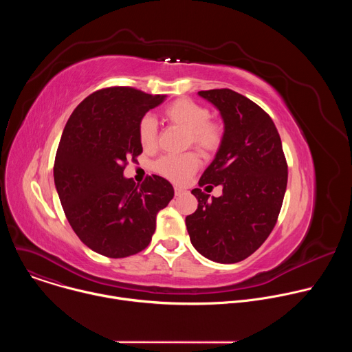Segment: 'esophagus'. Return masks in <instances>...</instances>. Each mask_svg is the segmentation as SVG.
Listing matches in <instances>:
<instances>
[{
  "mask_svg": "<svg viewBox=\"0 0 352 352\" xmlns=\"http://www.w3.org/2000/svg\"><path fill=\"white\" fill-rule=\"evenodd\" d=\"M184 192H185V189H184V188H181V186H175V188H174V193H175V196H181Z\"/></svg>",
  "mask_w": 352,
  "mask_h": 352,
  "instance_id": "obj_1",
  "label": "esophagus"
}]
</instances>
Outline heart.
<instances>
[{
  "label": "heart",
  "mask_w": 352,
  "mask_h": 352,
  "mask_svg": "<svg viewBox=\"0 0 352 352\" xmlns=\"http://www.w3.org/2000/svg\"><path fill=\"white\" fill-rule=\"evenodd\" d=\"M166 121L175 128L184 129L185 147L193 146L204 156L216 155L223 146L226 128L220 120L210 118L206 106L190 98H178L164 109ZM139 142L146 150H155L159 143L157 121L152 116H144L138 125ZM199 167V157L195 152L179 156H163L155 162L153 168L162 177L175 182H185Z\"/></svg>",
  "instance_id": "obj_1"
}]
</instances>
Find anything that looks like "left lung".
Segmentation results:
<instances>
[{
	"mask_svg": "<svg viewBox=\"0 0 352 352\" xmlns=\"http://www.w3.org/2000/svg\"><path fill=\"white\" fill-rule=\"evenodd\" d=\"M199 94L220 110L226 126L223 146L199 186L223 184V195L209 203L207 194L193 189L199 205L186 216V230L200 255L219 263H236L252 255L273 231L287 189L288 166L278 131L262 107L231 89Z\"/></svg>",
	"mask_w": 352,
	"mask_h": 352,
	"instance_id": "obj_1",
	"label": "left lung"
}]
</instances>
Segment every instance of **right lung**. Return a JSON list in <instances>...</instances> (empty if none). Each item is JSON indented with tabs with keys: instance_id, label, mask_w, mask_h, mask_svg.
Masks as SVG:
<instances>
[{
	"instance_id": "right-lung-1",
	"label": "right lung",
	"mask_w": 352,
	"mask_h": 352,
	"mask_svg": "<svg viewBox=\"0 0 352 352\" xmlns=\"http://www.w3.org/2000/svg\"><path fill=\"white\" fill-rule=\"evenodd\" d=\"M166 100L129 86L100 89L71 114L54 162V182L64 213L79 239L107 258L139 254L156 230L157 213L174 197L163 177L136 185L124 178L129 160L143 152L142 117Z\"/></svg>"
}]
</instances>
